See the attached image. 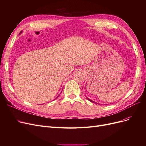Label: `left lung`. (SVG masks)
Returning a JSON list of instances; mask_svg holds the SVG:
<instances>
[{
  "instance_id": "obj_1",
  "label": "left lung",
  "mask_w": 146,
  "mask_h": 146,
  "mask_svg": "<svg viewBox=\"0 0 146 146\" xmlns=\"http://www.w3.org/2000/svg\"><path fill=\"white\" fill-rule=\"evenodd\" d=\"M86 98H87V99H88V100H90V102H94V103H96V102H94V101H93V100H91V99H88V98H87V97H86Z\"/></svg>"
}]
</instances>
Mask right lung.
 <instances>
[{
  "mask_svg": "<svg viewBox=\"0 0 146 146\" xmlns=\"http://www.w3.org/2000/svg\"><path fill=\"white\" fill-rule=\"evenodd\" d=\"M22 33V32H21V33ZM61 92H60V93H61ZM60 94H59V95H58V96H57V97H56V98H58V96H60Z\"/></svg>",
  "mask_w": 146,
  "mask_h": 146,
  "instance_id": "right-lung-1",
  "label": "right lung"
}]
</instances>
